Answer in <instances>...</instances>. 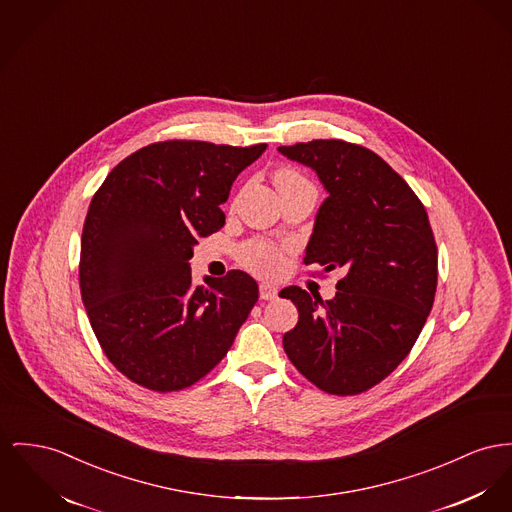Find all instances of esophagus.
Segmentation results:
<instances>
[{"mask_svg": "<svg viewBox=\"0 0 512 512\" xmlns=\"http://www.w3.org/2000/svg\"><path fill=\"white\" fill-rule=\"evenodd\" d=\"M277 297V289L270 283H262L260 285V299L262 301H273Z\"/></svg>", "mask_w": 512, "mask_h": 512, "instance_id": "1", "label": "esophagus"}]
</instances>
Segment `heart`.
<instances>
[{"label": "heart", "instance_id": "1", "mask_svg": "<svg viewBox=\"0 0 512 512\" xmlns=\"http://www.w3.org/2000/svg\"><path fill=\"white\" fill-rule=\"evenodd\" d=\"M275 182L277 188H285L293 184H303L307 180L293 169H283L275 174ZM239 260L250 272L258 273L262 277H273L283 268V250L268 240H248L239 248Z\"/></svg>", "mask_w": 512, "mask_h": 512}]
</instances>
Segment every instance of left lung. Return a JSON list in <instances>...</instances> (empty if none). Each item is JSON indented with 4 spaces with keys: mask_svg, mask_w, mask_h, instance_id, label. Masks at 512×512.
Returning a JSON list of instances; mask_svg holds the SVG:
<instances>
[{
    "mask_svg": "<svg viewBox=\"0 0 512 512\" xmlns=\"http://www.w3.org/2000/svg\"><path fill=\"white\" fill-rule=\"evenodd\" d=\"M279 153L310 167L328 192L305 264L343 272L332 301L297 285L279 293L299 310L283 349L320 390L361 394L408 357L433 308L439 256L427 211L367 147L312 139Z\"/></svg>",
    "mask_w": 512,
    "mask_h": 512,
    "instance_id": "8db88e82",
    "label": "left lung"
}]
</instances>
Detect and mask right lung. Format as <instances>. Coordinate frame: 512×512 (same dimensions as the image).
<instances>
[{"label": "right lung", "mask_w": 512, "mask_h": 512, "mask_svg": "<svg viewBox=\"0 0 512 512\" xmlns=\"http://www.w3.org/2000/svg\"><path fill=\"white\" fill-rule=\"evenodd\" d=\"M266 147L151 143L118 163L93 196L81 235V299L104 355L139 386L174 392L204 378L256 305L248 273L194 285L190 258L200 237L225 225L221 204Z\"/></svg>", "instance_id": "right-lung-1"}]
</instances>
